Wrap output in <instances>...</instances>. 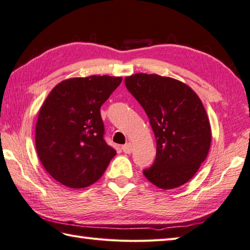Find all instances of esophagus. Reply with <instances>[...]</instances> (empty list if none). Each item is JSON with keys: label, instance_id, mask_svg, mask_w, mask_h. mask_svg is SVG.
<instances>
[{"label": "esophagus", "instance_id": "obj_1", "mask_svg": "<svg viewBox=\"0 0 250 250\" xmlns=\"http://www.w3.org/2000/svg\"><path fill=\"white\" fill-rule=\"evenodd\" d=\"M122 150L125 153H131L133 151V145H132V143H126L125 145L122 146Z\"/></svg>", "mask_w": 250, "mask_h": 250}]
</instances>
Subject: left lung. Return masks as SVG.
Returning a JSON list of instances; mask_svg holds the SVG:
<instances>
[{
    "mask_svg": "<svg viewBox=\"0 0 250 250\" xmlns=\"http://www.w3.org/2000/svg\"><path fill=\"white\" fill-rule=\"evenodd\" d=\"M125 83L146 111L157 142L155 163L143 173L160 189L180 187L209 151L211 129L203 103L192 88L172 77L137 73Z\"/></svg>",
    "mask_w": 250,
    "mask_h": 250,
    "instance_id": "obj_1",
    "label": "left lung"
}]
</instances>
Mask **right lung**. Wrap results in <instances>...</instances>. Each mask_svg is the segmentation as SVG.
<instances>
[{
  "instance_id": "right-lung-1",
  "label": "right lung",
  "mask_w": 250,
  "mask_h": 250,
  "mask_svg": "<svg viewBox=\"0 0 250 250\" xmlns=\"http://www.w3.org/2000/svg\"><path fill=\"white\" fill-rule=\"evenodd\" d=\"M122 77L91 75L59 83L41 106L35 147L50 176L68 188L91 186L102 177L116 150L106 144L100 108Z\"/></svg>"
}]
</instances>
